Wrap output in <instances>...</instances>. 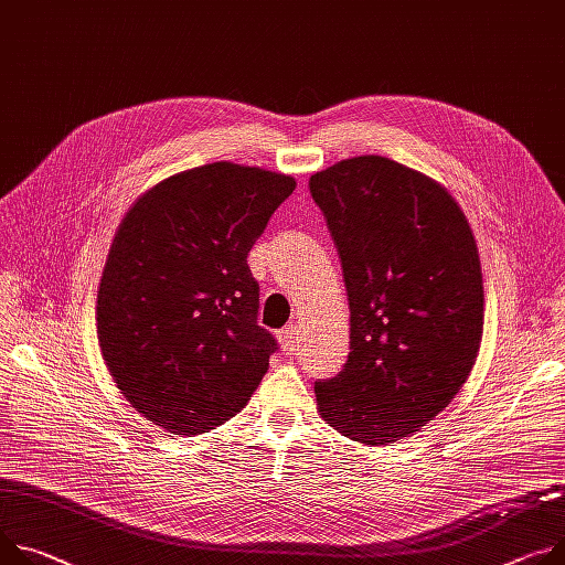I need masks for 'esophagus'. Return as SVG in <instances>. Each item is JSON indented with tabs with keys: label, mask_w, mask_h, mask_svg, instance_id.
<instances>
[{
	"label": "esophagus",
	"mask_w": 565,
	"mask_h": 565,
	"mask_svg": "<svg viewBox=\"0 0 565 565\" xmlns=\"http://www.w3.org/2000/svg\"><path fill=\"white\" fill-rule=\"evenodd\" d=\"M297 335H299V327L297 324H288V327H284L279 331L277 340H279L284 353H292L297 349Z\"/></svg>",
	"instance_id": "esophagus-1"
}]
</instances>
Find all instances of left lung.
<instances>
[{"mask_svg":"<svg viewBox=\"0 0 565 565\" xmlns=\"http://www.w3.org/2000/svg\"><path fill=\"white\" fill-rule=\"evenodd\" d=\"M349 295V355L316 381L327 424L361 444L417 433L455 398L482 340L473 232L452 195L381 156L311 175Z\"/></svg>","mask_w":565,"mask_h":565,"instance_id":"8db88e82","label":"left lung"}]
</instances>
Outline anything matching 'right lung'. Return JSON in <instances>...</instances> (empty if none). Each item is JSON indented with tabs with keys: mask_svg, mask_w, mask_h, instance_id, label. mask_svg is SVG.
Segmentation results:
<instances>
[{
	"mask_svg": "<svg viewBox=\"0 0 565 565\" xmlns=\"http://www.w3.org/2000/svg\"><path fill=\"white\" fill-rule=\"evenodd\" d=\"M290 175L204 164L152 186L121 221L96 297L106 365L137 413L175 435L241 413L279 349L247 266Z\"/></svg>",
	"mask_w": 565,
	"mask_h": 565,
	"instance_id": "add662e5",
	"label": "right lung"
}]
</instances>
